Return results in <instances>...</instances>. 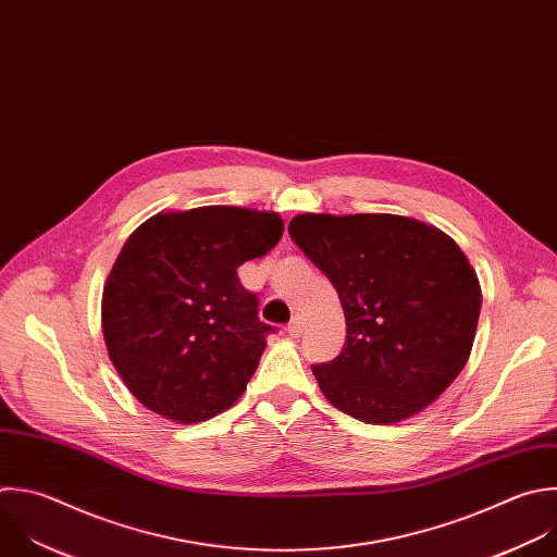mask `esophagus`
<instances>
[{
    "label": "esophagus",
    "mask_w": 557,
    "mask_h": 557,
    "mask_svg": "<svg viewBox=\"0 0 557 557\" xmlns=\"http://www.w3.org/2000/svg\"><path fill=\"white\" fill-rule=\"evenodd\" d=\"M288 334L290 336H299L301 332H304V317L301 314H295L293 319H290V323H288Z\"/></svg>",
    "instance_id": "esophagus-1"
}]
</instances>
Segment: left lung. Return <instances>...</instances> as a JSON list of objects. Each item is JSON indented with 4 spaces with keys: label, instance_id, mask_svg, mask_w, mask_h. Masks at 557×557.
<instances>
[{
    "label": "left lung",
    "instance_id": "obj_1",
    "mask_svg": "<svg viewBox=\"0 0 557 557\" xmlns=\"http://www.w3.org/2000/svg\"><path fill=\"white\" fill-rule=\"evenodd\" d=\"M293 243L338 293L347 336L312 374L338 411L403 422L437 400L468 362L481 286L442 230L396 214H299Z\"/></svg>",
    "mask_w": 557,
    "mask_h": 557
}]
</instances>
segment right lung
I'll return each instance as SVG.
<instances>
[{"instance_id": "1", "label": "right lung", "mask_w": 557, "mask_h": 557, "mask_svg": "<svg viewBox=\"0 0 557 557\" xmlns=\"http://www.w3.org/2000/svg\"><path fill=\"white\" fill-rule=\"evenodd\" d=\"M282 234L275 212L206 206L154 214L128 236L104 284L102 334L144 407L195 424L243 396L275 327L236 271Z\"/></svg>"}]
</instances>
